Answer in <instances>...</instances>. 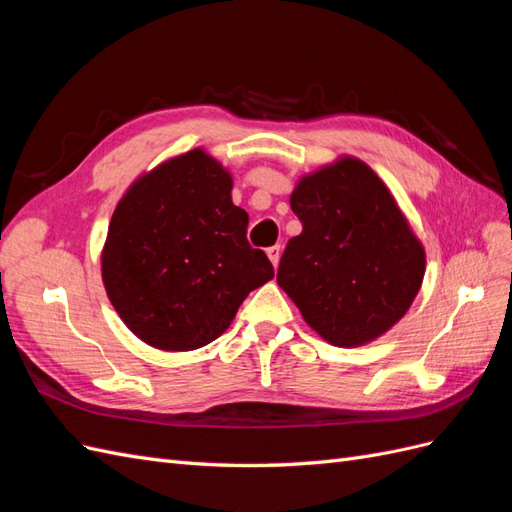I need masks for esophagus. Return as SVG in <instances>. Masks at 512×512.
I'll return each mask as SVG.
<instances>
[{
    "label": "esophagus",
    "instance_id": "34e87169",
    "mask_svg": "<svg viewBox=\"0 0 512 512\" xmlns=\"http://www.w3.org/2000/svg\"><path fill=\"white\" fill-rule=\"evenodd\" d=\"M267 256H269V260L273 262V267H277V262H280V256H282L280 245H271V247H267Z\"/></svg>",
    "mask_w": 512,
    "mask_h": 512
}]
</instances>
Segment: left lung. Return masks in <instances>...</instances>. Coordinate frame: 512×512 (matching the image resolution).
<instances>
[{
    "label": "left lung",
    "mask_w": 512,
    "mask_h": 512,
    "mask_svg": "<svg viewBox=\"0 0 512 512\" xmlns=\"http://www.w3.org/2000/svg\"><path fill=\"white\" fill-rule=\"evenodd\" d=\"M290 207L303 230L286 245L277 284L303 320L339 348L393 329L421 290L425 247L386 183L342 156L303 175Z\"/></svg>",
    "instance_id": "left-lung-1"
}]
</instances>
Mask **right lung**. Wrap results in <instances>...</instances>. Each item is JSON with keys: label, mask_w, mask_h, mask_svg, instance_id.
I'll use <instances>...</instances> for the list:
<instances>
[{"label": "right lung", "mask_w": 512, "mask_h": 512, "mask_svg": "<svg viewBox=\"0 0 512 512\" xmlns=\"http://www.w3.org/2000/svg\"><path fill=\"white\" fill-rule=\"evenodd\" d=\"M232 175L205 149L138 177L115 207L102 282L123 324L151 348L188 352L218 339L273 265L247 243Z\"/></svg>", "instance_id": "obj_1"}]
</instances>
